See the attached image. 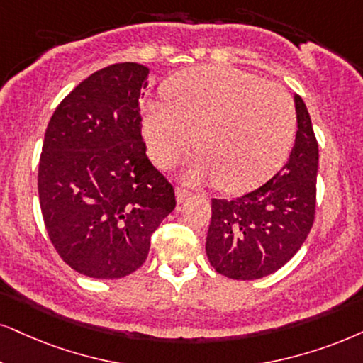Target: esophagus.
Masks as SVG:
<instances>
[{"label":"esophagus","instance_id":"obj_1","mask_svg":"<svg viewBox=\"0 0 363 363\" xmlns=\"http://www.w3.org/2000/svg\"><path fill=\"white\" fill-rule=\"evenodd\" d=\"M189 196H191V192L187 191V189H184V187H177V189H176V199H177V203H184V201H186Z\"/></svg>","mask_w":363,"mask_h":363}]
</instances>
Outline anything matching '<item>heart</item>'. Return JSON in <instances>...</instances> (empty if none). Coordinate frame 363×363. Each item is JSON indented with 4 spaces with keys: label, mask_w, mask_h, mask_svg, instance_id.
Listing matches in <instances>:
<instances>
[{
    "label": "heart",
    "mask_w": 363,
    "mask_h": 363,
    "mask_svg": "<svg viewBox=\"0 0 363 363\" xmlns=\"http://www.w3.org/2000/svg\"><path fill=\"white\" fill-rule=\"evenodd\" d=\"M167 105L149 104L142 117L150 159L169 167L192 147L194 177L245 192L279 171L296 135V110L281 86L229 67H199L172 77Z\"/></svg>",
    "instance_id": "1"
}]
</instances>
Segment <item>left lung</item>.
<instances>
[{
	"label": "left lung",
	"mask_w": 363,
	"mask_h": 363,
	"mask_svg": "<svg viewBox=\"0 0 363 363\" xmlns=\"http://www.w3.org/2000/svg\"><path fill=\"white\" fill-rule=\"evenodd\" d=\"M295 108V145L281 171L245 196L211 203L206 255L224 277L258 279L274 273L295 256L313 226L318 142L300 95Z\"/></svg>",
	"instance_id": "1"
}]
</instances>
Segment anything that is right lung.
<instances>
[{"label":"right lung","mask_w":363,"mask_h":363,"mask_svg":"<svg viewBox=\"0 0 363 363\" xmlns=\"http://www.w3.org/2000/svg\"><path fill=\"white\" fill-rule=\"evenodd\" d=\"M149 68L116 63L91 73L60 102L38 166L50 241L77 273L116 279L149 255L150 236L176 208L174 187L142 140L139 99Z\"/></svg>","instance_id":"obj_1"}]
</instances>
